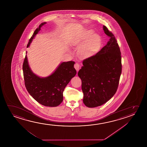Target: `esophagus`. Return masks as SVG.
<instances>
[{
  "label": "esophagus",
  "instance_id": "obj_1",
  "mask_svg": "<svg viewBox=\"0 0 147 147\" xmlns=\"http://www.w3.org/2000/svg\"><path fill=\"white\" fill-rule=\"evenodd\" d=\"M74 68L77 71V72L79 71V65L78 63H76L74 65Z\"/></svg>",
  "mask_w": 147,
  "mask_h": 147
}]
</instances>
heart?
<instances>
[{
    "label": "heart",
    "mask_w": 147,
    "mask_h": 147,
    "mask_svg": "<svg viewBox=\"0 0 147 147\" xmlns=\"http://www.w3.org/2000/svg\"><path fill=\"white\" fill-rule=\"evenodd\" d=\"M93 30H86L82 38L73 43L74 46H81L78 50L80 57L87 58L92 57L99 48L101 45V38L97 34H92Z\"/></svg>",
    "instance_id": "obj_1"
}]
</instances>
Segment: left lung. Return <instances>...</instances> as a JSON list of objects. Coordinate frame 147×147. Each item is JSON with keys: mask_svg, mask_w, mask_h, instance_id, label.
<instances>
[{"mask_svg": "<svg viewBox=\"0 0 147 147\" xmlns=\"http://www.w3.org/2000/svg\"><path fill=\"white\" fill-rule=\"evenodd\" d=\"M105 34L110 37L99 52L84 59L78 75L82 80L85 105L90 108L101 106L115 94L122 73L120 48L113 34L103 25Z\"/></svg>", "mask_w": 147, "mask_h": 147, "instance_id": "1", "label": "left lung"}]
</instances>
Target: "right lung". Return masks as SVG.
<instances>
[{
    "label": "right lung",
    "instance_id": "obj_1",
    "mask_svg": "<svg viewBox=\"0 0 147 147\" xmlns=\"http://www.w3.org/2000/svg\"><path fill=\"white\" fill-rule=\"evenodd\" d=\"M45 24L46 22L42 23L34 32L27 44V48L30 47L42 26ZM74 64V61H73L62 62L51 74L41 77L32 71L26 55L23 64V71L28 92L34 99L44 106H59L63 100V92L65 86L76 74Z\"/></svg>",
    "mask_w": 147,
    "mask_h": 147
}]
</instances>
